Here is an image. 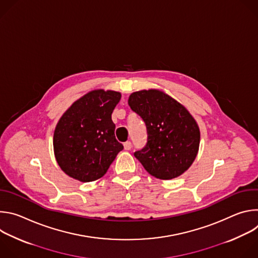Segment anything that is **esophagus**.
Here are the masks:
<instances>
[{"mask_svg":"<svg viewBox=\"0 0 258 258\" xmlns=\"http://www.w3.org/2000/svg\"><path fill=\"white\" fill-rule=\"evenodd\" d=\"M123 147H124L125 150H131V149H132V143L127 141V142H125V143L123 144Z\"/></svg>","mask_w":258,"mask_h":258,"instance_id":"obj_1","label":"esophagus"}]
</instances>
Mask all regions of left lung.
I'll return each mask as SVG.
<instances>
[{"label":"left lung","instance_id":"8db88e82","mask_svg":"<svg viewBox=\"0 0 258 258\" xmlns=\"http://www.w3.org/2000/svg\"><path fill=\"white\" fill-rule=\"evenodd\" d=\"M147 127L148 140L135 157L159 179L179 176L193 164L200 144V130L189 110L157 89L134 92L127 101Z\"/></svg>","mask_w":258,"mask_h":258}]
</instances>
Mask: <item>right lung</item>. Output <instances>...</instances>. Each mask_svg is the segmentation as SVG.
<instances>
[{"label":"right lung","instance_id":"obj_1","mask_svg":"<svg viewBox=\"0 0 258 258\" xmlns=\"http://www.w3.org/2000/svg\"><path fill=\"white\" fill-rule=\"evenodd\" d=\"M121 94L94 90L73 103L54 131L56 161L70 177L83 182L101 178L123 149L115 138L111 114Z\"/></svg>","mask_w":258,"mask_h":258}]
</instances>
